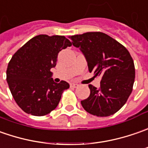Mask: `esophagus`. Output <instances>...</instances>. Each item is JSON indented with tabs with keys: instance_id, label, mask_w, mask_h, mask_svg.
I'll return each mask as SVG.
<instances>
[{
	"instance_id": "obj_1",
	"label": "esophagus",
	"mask_w": 148,
	"mask_h": 148,
	"mask_svg": "<svg viewBox=\"0 0 148 148\" xmlns=\"http://www.w3.org/2000/svg\"><path fill=\"white\" fill-rule=\"evenodd\" d=\"M70 87H71V88H77V87H79V84H70Z\"/></svg>"
}]
</instances>
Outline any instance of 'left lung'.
<instances>
[{
    "label": "left lung",
    "instance_id": "1",
    "mask_svg": "<svg viewBox=\"0 0 148 148\" xmlns=\"http://www.w3.org/2000/svg\"><path fill=\"white\" fill-rule=\"evenodd\" d=\"M69 38L71 44L84 54L89 72L101 78L98 89L88 85L90 95L81 101L82 106L96 116L115 114L127 101L134 83V64L129 51L101 32L74 35Z\"/></svg>",
    "mask_w": 148,
    "mask_h": 148
}]
</instances>
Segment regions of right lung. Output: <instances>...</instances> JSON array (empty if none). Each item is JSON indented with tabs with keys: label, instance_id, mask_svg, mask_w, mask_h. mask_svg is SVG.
Masks as SVG:
<instances>
[{
	"label": "right lung",
	"instance_id": "add662e5",
	"mask_svg": "<svg viewBox=\"0 0 148 148\" xmlns=\"http://www.w3.org/2000/svg\"><path fill=\"white\" fill-rule=\"evenodd\" d=\"M71 45L64 36L40 34L14 54L6 80L14 99L24 112L42 116L56 108L69 84L55 83L51 69L56 64L59 52Z\"/></svg>",
	"mask_w": 148,
	"mask_h": 148
}]
</instances>
